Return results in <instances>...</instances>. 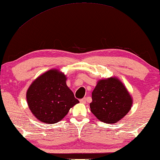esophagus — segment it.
<instances>
[{
  "mask_svg": "<svg viewBox=\"0 0 160 160\" xmlns=\"http://www.w3.org/2000/svg\"><path fill=\"white\" fill-rule=\"evenodd\" d=\"M80 102L85 104L86 102H87V99H86L85 97H84V98H83V99H80Z\"/></svg>",
  "mask_w": 160,
  "mask_h": 160,
  "instance_id": "1",
  "label": "esophagus"
}]
</instances>
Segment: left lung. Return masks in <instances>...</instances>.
Masks as SVG:
<instances>
[{
	"mask_svg": "<svg viewBox=\"0 0 160 160\" xmlns=\"http://www.w3.org/2000/svg\"><path fill=\"white\" fill-rule=\"evenodd\" d=\"M90 108L99 120L115 123L122 118L132 105V99L118 78L100 80L92 93Z\"/></svg>",
	"mask_w": 160,
	"mask_h": 160,
	"instance_id": "8db88e82",
	"label": "left lung"
}]
</instances>
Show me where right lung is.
Instances as JSON below:
<instances>
[{
  "mask_svg": "<svg viewBox=\"0 0 160 160\" xmlns=\"http://www.w3.org/2000/svg\"><path fill=\"white\" fill-rule=\"evenodd\" d=\"M66 76L50 70L32 83L27 92L29 108L38 120L48 124L56 123L79 102L67 87Z\"/></svg>",
  "mask_w": 160,
  "mask_h": 160,
  "instance_id": "1",
  "label": "right lung"
}]
</instances>
